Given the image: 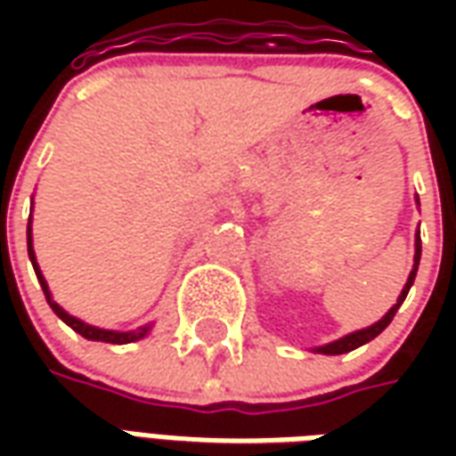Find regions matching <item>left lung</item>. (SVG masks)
<instances>
[{
    "instance_id": "1",
    "label": "left lung",
    "mask_w": 456,
    "mask_h": 456,
    "mask_svg": "<svg viewBox=\"0 0 456 456\" xmlns=\"http://www.w3.org/2000/svg\"><path fill=\"white\" fill-rule=\"evenodd\" d=\"M415 202L420 205V200L415 198ZM420 232L415 234V256H412V268H411V276H408V281H405V286H403L401 296H398V300H395V305L386 313V315L379 320V322H373L371 327H363V330H356V332H349V335L339 337V339H335V342L330 344H322V346H315L313 352L317 354H330V356H335V354H346L352 352V349H356V346H362V344L371 342L373 337H379L386 330V327L391 325V320L395 317V313H398V307L403 305V300H405V296H408V290H411L412 281H415V273H418V264H420Z\"/></svg>"
}]
</instances>
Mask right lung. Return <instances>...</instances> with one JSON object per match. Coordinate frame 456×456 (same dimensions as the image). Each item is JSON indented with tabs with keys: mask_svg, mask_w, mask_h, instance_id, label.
<instances>
[{
	"mask_svg": "<svg viewBox=\"0 0 456 456\" xmlns=\"http://www.w3.org/2000/svg\"><path fill=\"white\" fill-rule=\"evenodd\" d=\"M31 212H34V202H31ZM26 244H28V258H31V266H34L38 283H41V288H44V296H45V300H48V305H51V310H53L55 315L63 320L65 325L73 327L77 335H83L85 339H93V342H107V344H131V342H139V339H143V337L149 335L151 327H153V322L139 327V330H131V332H117V330H102V327L87 325V322H83L80 317H75V315H70V313H65L63 307L58 305V303L53 300V293H51V288H48L44 273H41V266H38V261H36L31 217H28V227H26Z\"/></svg>",
	"mask_w": 456,
	"mask_h": 456,
	"instance_id": "1",
	"label": "right lung"
}]
</instances>
